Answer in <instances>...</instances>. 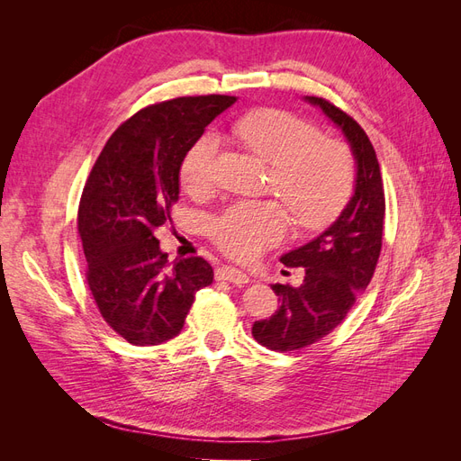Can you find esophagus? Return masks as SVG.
Returning <instances> with one entry per match:
<instances>
[{
    "mask_svg": "<svg viewBox=\"0 0 461 461\" xmlns=\"http://www.w3.org/2000/svg\"><path fill=\"white\" fill-rule=\"evenodd\" d=\"M215 276L219 281H229L234 285H246L249 281V276L244 271L232 267V265H222V267L215 271Z\"/></svg>",
    "mask_w": 461,
    "mask_h": 461,
    "instance_id": "1",
    "label": "esophagus"
}]
</instances>
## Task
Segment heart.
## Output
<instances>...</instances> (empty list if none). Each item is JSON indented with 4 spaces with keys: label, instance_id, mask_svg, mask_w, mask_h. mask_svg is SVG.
<instances>
[{
    "label": "heart",
    "instance_id": "b5f03b06",
    "mask_svg": "<svg viewBox=\"0 0 461 461\" xmlns=\"http://www.w3.org/2000/svg\"><path fill=\"white\" fill-rule=\"evenodd\" d=\"M234 134L271 165L269 188L305 229L323 227L352 196L356 161L337 138L281 109H259L234 122ZM219 134L203 132L185 153L180 180L188 192L212 188ZM290 229L286 209L273 200L234 202L207 221L212 240L234 259H254L276 246Z\"/></svg>",
    "mask_w": 461,
    "mask_h": 461
}]
</instances>
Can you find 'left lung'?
<instances>
[{
	"label": "left lung",
	"instance_id": "8db88e82",
	"mask_svg": "<svg viewBox=\"0 0 461 461\" xmlns=\"http://www.w3.org/2000/svg\"><path fill=\"white\" fill-rule=\"evenodd\" d=\"M303 100L342 131L356 161V186L327 230L281 258L286 267H303L305 276L296 288L273 285L281 308L252 327L254 339L275 352L300 350L337 329L371 283L383 246L384 190L371 140L337 105L315 95Z\"/></svg>",
	"mask_w": 461,
	"mask_h": 461
}]
</instances>
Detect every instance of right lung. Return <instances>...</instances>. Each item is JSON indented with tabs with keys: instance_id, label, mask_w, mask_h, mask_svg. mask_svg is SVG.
I'll return each mask as SVG.
<instances>
[{
	"instance_id": "obj_1",
	"label": "right lung",
	"mask_w": 461,
	"mask_h": 461,
	"mask_svg": "<svg viewBox=\"0 0 461 461\" xmlns=\"http://www.w3.org/2000/svg\"><path fill=\"white\" fill-rule=\"evenodd\" d=\"M234 102L212 94L138 111L111 134L82 190L88 286L105 323L134 346L176 337L196 292L213 283L203 258L169 265L153 232L171 222L185 153Z\"/></svg>"
}]
</instances>
